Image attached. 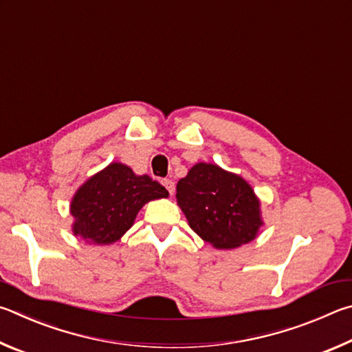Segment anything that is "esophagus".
Segmentation results:
<instances>
[{
  "label": "esophagus",
  "mask_w": 352,
  "mask_h": 352,
  "mask_svg": "<svg viewBox=\"0 0 352 352\" xmlns=\"http://www.w3.org/2000/svg\"><path fill=\"white\" fill-rule=\"evenodd\" d=\"M162 184H164V187H165L166 190H168L170 195L175 193V188H176V187H175V182H173L171 179H164Z\"/></svg>",
  "instance_id": "34e87169"
}]
</instances>
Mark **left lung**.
I'll list each match as a JSON object with an SVG mask.
<instances>
[{"label":"left lung","instance_id":"1","mask_svg":"<svg viewBox=\"0 0 352 352\" xmlns=\"http://www.w3.org/2000/svg\"><path fill=\"white\" fill-rule=\"evenodd\" d=\"M176 199L192 230L219 250L254 241L264 224L250 184L217 164H195L177 182Z\"/></svg>","mask_w":352,"mask_h":352}]
</instances>
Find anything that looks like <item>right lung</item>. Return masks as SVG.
I'll list each match as a JSON object with an SVG mask.
<instances>
[{"label":"right lung","mask_w":352,"mask_h":352,"mask_svg":"<svg viewBox=\"0 0 352 352\" xmlns=\"http://www.w3.org/2000/svg\"><path fill=\"white\" fill-rule=\"evenodd\" d=\"M168 198L166 188L128 165L111 162L72 196V232L86 243L108 245L125 235L146 202Z\"/></svg>","instance_id":"right-lung-1"}]
</instances>
